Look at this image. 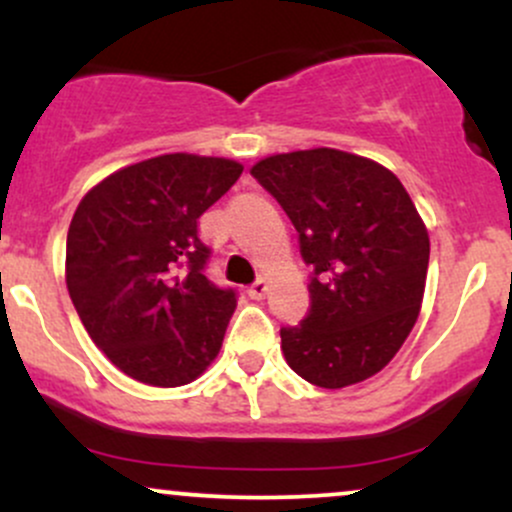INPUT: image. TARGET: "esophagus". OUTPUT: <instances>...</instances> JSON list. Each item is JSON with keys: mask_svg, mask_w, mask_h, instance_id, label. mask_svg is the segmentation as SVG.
<instances>
[{"mask_svg": "<svg viewBox=\"0 0 512 512\" xmlns=\"http://www.w3.org/2000/svg\"><path fill=\"white\" fill-rule=\"evenodd\" d=\"M264 293H267V279H257L255 284L248 286V296L255 298V301H260V298H264Z\"/></svg>", "mask_w": 512, "mask_h": 512, "instance_id": "esophagus-1", "label": "esophagus"}]
</instances>
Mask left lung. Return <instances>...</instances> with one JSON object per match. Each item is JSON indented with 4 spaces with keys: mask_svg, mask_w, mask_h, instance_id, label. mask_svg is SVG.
<instances>
[{
    "mask_svg": "<svg viewBox=\"0 0 512 512\" xmlns=\"http://www.w3.org/2000/svg\"><path fill=\"white\" fill-rule=\"evenodd\" d=\"M298 231L313 267L310 310L281 327V351L327 390L380 373L409 337L424 301L428 231L392 170L339 149L262 158L250 170Z\"/></svg>",
    "mask_w": 512,
    "mask_h": 512,
    "instance_id": "8db88e82",
    "label": "left lung"
}]
</instances>
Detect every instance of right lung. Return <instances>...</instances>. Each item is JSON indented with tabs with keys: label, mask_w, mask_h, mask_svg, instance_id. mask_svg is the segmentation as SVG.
<instances>
[{
	"label": "right lung",
	"mask_w": 512,
	"mask_h": 512,
	"mask_svg": "<svg viewBox=\"0 0 512 512\" xmlns=\"http://www.w3.org/2000/svg\"><path fill=\"white\" fill-rule=\"evenodd\" d=\"M231 158L163 154L88 190L67 233V289L88 337L129 378L197 380L219 356L236 291L204 267L197 219L240 178Z\"/></svg>",
	"instance_id": "right-lung-1"
}]
</instances>
